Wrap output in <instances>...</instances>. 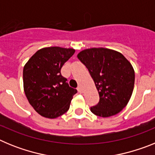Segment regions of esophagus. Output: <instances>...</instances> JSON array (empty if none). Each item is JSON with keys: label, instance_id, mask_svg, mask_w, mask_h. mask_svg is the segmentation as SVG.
I'll return each instance as SVG.
<instances>
[{"label": "esophagus", "instance_id": "esophagus-1", "mask_svg": "<svg viewBox=\"0 0 155 155\" xmlns=\"http://www.w3.org/2000/svg\"><path fill=\"white\" fill-rule=\"evenodd\" d=\"M77 89H78V91L79 93H82V92H83V88H82V87L81 85H79L78 87H77Z\"/></svg>", "mask_w": 155, "mask_h": 155}]
</instances>
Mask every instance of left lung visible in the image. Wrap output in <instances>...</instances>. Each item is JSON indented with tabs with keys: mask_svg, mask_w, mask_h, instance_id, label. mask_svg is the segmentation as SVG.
I'll return each instance as SVG.
<instances>
[{
	"mask_svg": "<svg viewBox=\"0 0 155 155\" xmlns=\"http://www.w3.org/2000/svg\"><path fill=\"white\" fill-rule=\"evenodd\" d=\"M78 58L87 68L99 94L91 113L101 117L120 113L134 91L135 74L130 63L122 53L106 48L82 50Z\"/></svg>",
	"mask_w": 155,
	"mask_h": 155,
	"instance_id": "obj_1",
	"label": "left lung"
}]
</instances>
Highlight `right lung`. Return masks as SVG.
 Here are the masks:
<instances>
[{
	"mask_svg": "<svg viewBox=\"0 0 155 155\" xmlns=\"http://www.w3.org/2000/svg\"><path fill=\"white\" fill-rule=\"evenodd\" d=\"M74 49L53 46L38 50L23 69L24 91L30 105L43 117L54 119L69 109L78 92L61 75L64 63L74 55Z\"/></svg>",
	"mask_w": 155,
	"mask_h": 155,
	"instance_id": "right-lung-1",
	"label": "right lung"
}]
</instances>
